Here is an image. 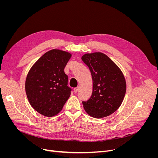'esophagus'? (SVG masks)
Returning a JSON list of instances; mask_svg holds the SVG:
<instances>
[{
    "mask_svg": "<svg viewBox=\"0 0 158 158\" xmlns=\"http://www.w3.org/2000/svg\"><path fill=\"white\" fill-rule=\"evenodd\" d=\"M78 90H79V87L75 88L73 89V92H74V93H77V92H78Z\"/></svg>",
    "mask_w": 158,
    "mask_h": 158,
    "instance_id": "obj_1",
    "label": "esophagus"
}]
</instances>
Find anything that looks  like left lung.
Segmentation results:
<instances>
[{
  "instance_id": "obj_1",
  "label": "left lung",
  "mask_w": 158,
  "mask_h": 158,
  "mask_svg": "<svg viewBox=\"0 0 158 158\" xmlns=\"http://www.w3.org/2000/svg\"><path fill=\"white\" fill-rule=\"evenodd\" d=\"M82 60L88 66L93 80L92 95L82 102L91 117L101 118L117 111L126 92V82L121 70L102 52L85 54Z\"/></svg>"
}]
</instances>
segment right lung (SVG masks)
Returning a JSON list of instances; mask_svg holds the SVG:
<instances>
[{
  "mask_svg": "<svg viewBox=\"0 0 158 158\" xmlns=\"http://www.w3.org/2000/svg\"><path fill=\"white\" fill-rule=\"evenodd\" d=\"M72 54L59 49L45 53L32 65L26 79V92L37 112L51 117L59 113L71 94L64 69Z\"/></svg>",
  "mask_w": 158,
  "mask_h": 158,
  "instance_id": "right-lung-1",
  "label": "right lung"
}]
</instances>
